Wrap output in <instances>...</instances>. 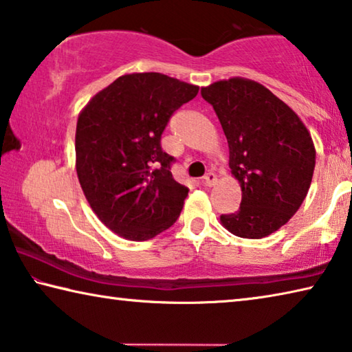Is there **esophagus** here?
Instances as JSON below:
<instances>
[{
	"instance_id": "esophagus-1",
	"label": "esophagus",
	"mask_w": 352,
	"mask_h": 352,
	"mask_svg": "<svg viewBox=\"0 0 352 352\" xmlns=\"http://www.w3.org/2000/svg\"><path fill=\"white\" fill-rule=\"evenodd\" d=\"M216 183H217V175L214 174V172H208V174L204 177V184H205V186L211 188Z\"/></svg>"
}]
</instances>
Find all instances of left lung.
Returning a JSON list of instances; mask_svg holds the SVG:
<instances>
[{
	"label": "left lung",
	"instance_id": "left-lung-1",
	"mask_svg": "<svg viewBox=\"0 0 352 352\" xmlns=\"http://www.w3.org/2000/svg\"><path fill=\"white\" fill-rule=\"evenodd\" d=\"M228 141L239 211L220 216L231 234L262 239L300 210L311 188L315 146L301 118L269 88L245 77L201 87Z\"/></svg>",
	"mask_w": 352,
	"mask_h": 352
}]
</instances>
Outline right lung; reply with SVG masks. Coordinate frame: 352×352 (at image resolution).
Segmentation results:
<instances>
[{
  "instance_id": "1",
  "label": "right lung",
  "mask_w": 352,
  "mask_h": 352,
  "mask_svg": "<svg viewBox=\"0 0 352 352\" xmlns=\"http://www.w3.org/2000/svg\"><path fill=\"white\" fill-rule=\"evenodd\" d=\"M199 87L162 73L118 77L83 107L76 170L91 210L124 239H152L175 223L188 188L174 180L160 140L172 113Z\"/></svg>"
}]
</instances>
